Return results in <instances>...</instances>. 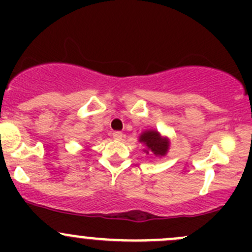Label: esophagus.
Instances as JSON below:
<instances>
[{
  "label": "esophagus",
  "instance_id": "obj_1",
  "mask_svg": "<svg viewBox=\"0 0 252 252\" xmlns=\"http://www.w3.org/2000/svg\"><path fill=\"white\" fill-rule=\"evenodd\" d=\"M122 138H123V134L121 131H114L113 133V139L117 141H121Z\"/></svg>",
  "mask_w": 252,
  "mask_h": 252
}]
</instances>
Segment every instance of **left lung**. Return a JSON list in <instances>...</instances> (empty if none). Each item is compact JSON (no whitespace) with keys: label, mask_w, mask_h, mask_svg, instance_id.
Instances as JSON below:
<instances>
[{"label":"left lung","mask_w":252,"mask_h":252,"mask_svg":"<svg viewBox=\"0 0 252 252\" xmlns=\"http://www.w3.org/2000/svg\"><path fill=\"white\" fill-rule=\"evenodd\" d=\"M139 141L146 146L144 150L146 154L151 151L156 157L166 156L169 149L168 139L162 138L161 134L156 130H145L139 138Z\"/></svg>","instance_id":"1"}]
</instances>
